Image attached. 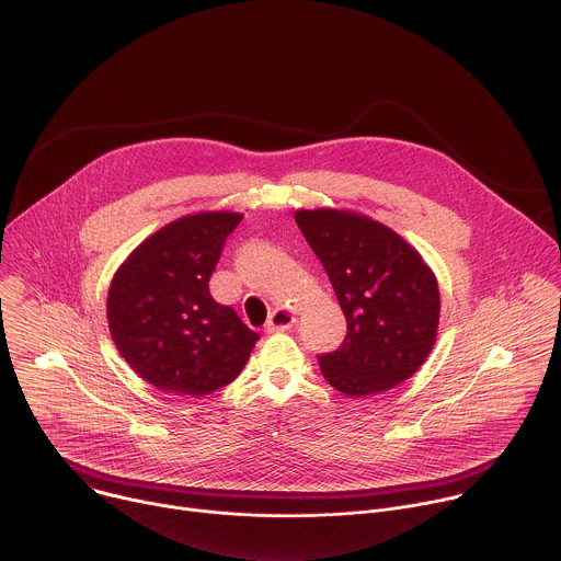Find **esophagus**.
Wrapping results in <instances>:
<instances>
[{"label":"esophagus","instance_id":"obj_1","mask_svg":"<svg viewBox=\"0 0 561 561\" xmlns=\"http://www.w3.org/2000/svg\"><path fill=\"white\" fill-rule=\"evenodd\" d=\"M297 321L295 312L288 310V308H275L266 321V332H282V330H288L293 328Z\"/></svg>","mask_w":561,"mask_h":561}]
</instances>
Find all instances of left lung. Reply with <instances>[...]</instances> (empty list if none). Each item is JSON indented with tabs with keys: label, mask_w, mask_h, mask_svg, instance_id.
I'll list each match as a JSON object with an SVG mask.
<instances>
[{
	"label": "left lung",
	"mask_w": 561,
	"mask_h": 561,
	"mask_svg": "<svg viewBox=\"0 0 561 561\" xmlns=\"http://www.w3.org/2000/svg\"><path fill=\"white\" fill-rule=\"evenodd\" d=\"M295 222L323 264L347 334L319 356L323 379L345 397L383 394L430 356L440 293L423 255L390 227L345 209H299Z\"/></svg>",
	"instance_id": "1"
}]
</instances>
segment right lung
<instances>
[{
  "label": "right lung",
  "instance_id": "1",
  "mask_svg": "<svg viewBox=\"0 0 561 561\" xmlns=\"http://www.w3.org/2000/svg\"><path fill=\"white\" fill-rule=\"evenodd\" d=\"M242 214L201 211L142 240L107 290L112 341L140 379L175 397H207L231 383L255 341L231 306L209 293L225 240Z\"/></svg>",
  "mask_w": 561,
  "mask_h": 561
}]
</instances>
